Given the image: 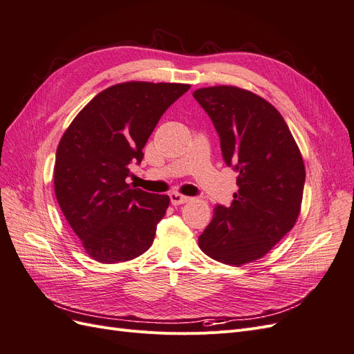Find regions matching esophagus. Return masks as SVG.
<instances>
[{"label": "esophagus", "instance_id": "esophagus-1", "mask_svg": "<svg viewBox=\"0 0 354 354\" xmlns=\"http://www.w3.org/2000/svg\"><path fill=\"white\" fill-rule=\"evenodd\" d=\"M169 199H171V203H173V205H181V203L189 202L190 198L181 195V194H177V192H173V194H169Z\"/></svg>", "mask_w": 354, "mask_h": 354}]
</instances>
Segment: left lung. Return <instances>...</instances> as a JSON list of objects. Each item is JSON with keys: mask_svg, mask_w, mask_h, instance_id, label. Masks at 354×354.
Wrapping results in <instances>:
<instances>
[{"mask_svg": "<svg viewBox=\"0 0 354 354\" xmlns=\"http://www.w3.org/2000/svg\"><path fill=\"white\" fill-rule=\"evenodd\" d=\"M194 97L216 127L226 164L239 173L238 194L230 207L214 208L199 248L239 267L261 259L294 227L306 181L303 156L282 115L259 94L217 85Z\"/></svg>", "mask_w": 354, "mask_h": 354, "instance_id": "1", "label": "left lung"}]
</instances>
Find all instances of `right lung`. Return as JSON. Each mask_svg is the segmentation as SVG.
<instances>
[{"label":"right lung","mask_w":354,"mask_h":354,"mask_svg":"<svg viewBox=\"0 0 354 354\" xmlns=\"http://www.w3.org/2000/svg\"><path fill=\"white\" fill-rule=\"evenodd\" d=\"M189 84L130 81L103 90L75 116L56 152L55 192L93 260L113 264L146 252L169 205L167 195L127 183L130 165L160 116Z\"/></svg>","instance_id":"add662e5"}]
</instances>
